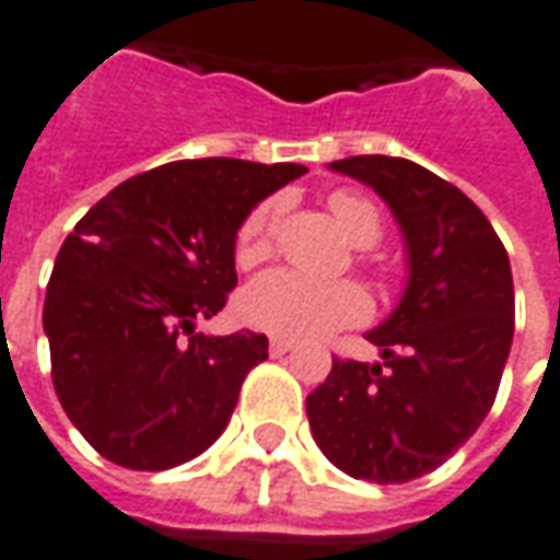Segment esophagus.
Returning a JSON list of instances; mask_svg holds the SVG:
<instances>
[{
  "label": "esophagus",
  "mask_w": 560,
  "mask_h": 560,
  "mask_svg": "<svg viewBox=\"0 0 560 560\" xmlns=\"http://www.w3.org/2000/svg\"><path fill=\"white\" fill-rule=\"evenodd\" d=\"M269 352H272V355H288V352H294V343L284 340V337H272V340H269Z\"/></svg>",
  "instance_id": "1"
}]
</instances>
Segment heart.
<instances>
[{
  "label": "heart",
  "mask_w": 560,
  "mask_h": 560,
  "mask_svg": "<svg viewBox=\"0 0 560 560\" xmlns=\"http://www.w3.org/2000/svg\"><path fill=\"white\" fill-rule=\"evenodd\" d=\"M281 205L279 196L254 205L235 235L238 266H257L276 248ZM330 211L343 226L352 245L371 248L380 232V208L361 192L337 189L330 196ZM238 312L250 328L276 334L284 340H315L334 330L359 325L371 312V300L355 281H315L294 269H272L254 279L238 296Z\"/></svg>",
  "instance_id": "obj_1"
}]
</instances>
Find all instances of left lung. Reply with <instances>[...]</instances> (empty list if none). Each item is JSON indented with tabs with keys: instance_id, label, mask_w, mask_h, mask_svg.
I'll use <instances>...</instances> for the list:
<instances>
[{
	"instance_id": "obj_1",
	"label": "left lung",
	"mask_w": 560,
	"mask_h": 560,
	"mask_svg": "<svg viewBox=\"0 0 560 560\" xmlns=\"http://www.w3.org/2000/svg\"><path fill=\"white\" fill-rule=\"evenodd\" d=\"M330 171L389 205L410 272L401 303L364 334L380 361L334 359L306 417L337 469L405 485L439 469L493 408L515 334L512 266L481 208L423 165L352 155Z\"/></svg>"
}]
</instances>
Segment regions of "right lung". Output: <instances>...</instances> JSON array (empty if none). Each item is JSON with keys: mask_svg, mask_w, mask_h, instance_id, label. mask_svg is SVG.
Listing matches in <instances>:
<instances>
[{"mask_svg": "<svg viewBox=\"0 0 560 560\" xmlns=\"http://www.w3.org/2000/svg\"><path fill=\"white\" fill-rule=\"evenodd\" d=\"M306 174L294 162L184 159L119 184L67 235L45 291L51 380L109 463L162 471L230 423L266 334H196L235 288L248 211Z\"/></svg>", "mask_w": 560, "mask_h": 560, "instance_id": "1", "label": "right lung"}]
</instances>
